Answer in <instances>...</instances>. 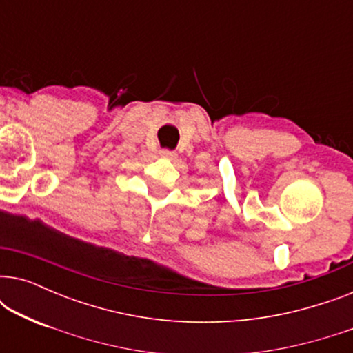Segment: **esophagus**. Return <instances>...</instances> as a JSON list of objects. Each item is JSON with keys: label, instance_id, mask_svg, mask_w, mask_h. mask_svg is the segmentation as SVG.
Returning <instances> with one entry per match:
<instances>
[{"label": "esophagus", "instance_id": "obj_1", "mask_svg": "<svg viewBox=\"0 0 353 353\" xmlns=\"http://www.w3.org/2000/svg\"><path fill=\"white\" fill-rule=\"evenodd\" d=\"M161 156H162L163 159H168V161H173V159H176V152L168 151V149H162Z\"/></svg>", "mask_w": 353, "mask_h": 353}]
</instances>
